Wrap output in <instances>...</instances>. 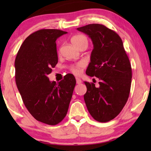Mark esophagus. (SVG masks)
<instances>
[{"label":"esophagus","mask_w":151,"mask_h":151,"mask_svg":"<svg viewBox=\"0 0 151 151\" xmlns=\"http://www.w3.org/2000/svg\"><path fill=\"white\" fill-rule=\"evenodd\" d=\"M76 83L77 84H81L82 83V80L80 79V78H76Z\"/></svg>","instance_id":"esophagus-1"}]
</instances>
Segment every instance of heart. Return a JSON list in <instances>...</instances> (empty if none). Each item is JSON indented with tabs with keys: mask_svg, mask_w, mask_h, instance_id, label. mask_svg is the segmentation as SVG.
<instances>
[{
	"mask_svg": "<svg viewBox=\"0 0 151 151\" xmlns=\"http://www.w3.org/2000/svg\"><path fill=\"white\" fill-rule=\"evenodd\" d=\"M71 42L73 43V45L74 46L78 47L80 43H82V42H87V39L83 35H76V36H73L72 37L71 39ZM83 63H80L78 64H76V65H71L70 67V70L72 73H73L74 74H79L80 72V68H82L83 67Z\"/></svg>",
	"mask_w": 151,
	"mask_h": 151,
	"instance_id": "obj_1",
	"label": "heart"
}]
</instances>
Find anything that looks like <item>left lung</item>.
I'll return each mask as SVG.
<instances>
[{
  "mask_svg": "<svg viewBox=\"0 0 151 151\" xmlns=\"http://www.w3.org/2000/svg\"><path fill=\"white\" fill-rule=\"evenodd\" d=\"M87 34L93 44L86 75L100 80L99 86L84 82V99L94 119L106 122L119 115L129 98L132 69L122 40L114 31L100 24L77 28Z\"/></svg>",
  "mask_w": 151,
  "mask_h": 151,
  "instance_id": "1",
  "label": "left lung"
}]
</instances>
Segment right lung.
<instances>
[{"mask_svg": "<svg viewBox=\"0 0 151 151\" xmlns=\"http://www.w3.org/2000/svg\"><path fill=\"white\" fill-rule=\"evenodd\" d=\"M67 33L36 31L24 40L15 60L16 83L24 106L36 120L49 125L65 118L76 83L71 73L58 83L47 77L58 60L55 41Z\"/></svg>", "mask_w": 151, "mask_h": 151, "instance_id": "1", "label": "right lung"}]
</instances>
